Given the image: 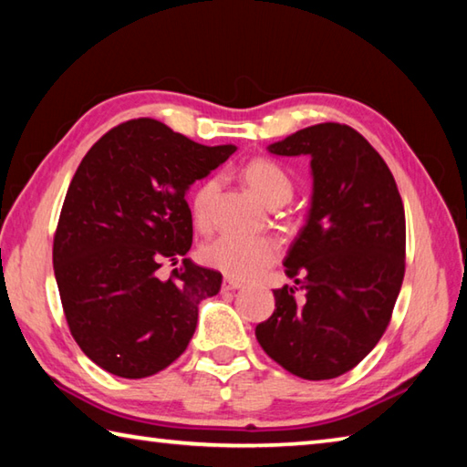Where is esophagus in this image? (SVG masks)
Segmentation results:
<instances>
[{"label": "esophagus", "mask_w": 467, "mask_h": 467, "mask_svg": "<svg viewBox=\"0 0 467 467\" xmlns=\"http://www.w3.org/2000/svg\"><path fill=\"white\" fill-rule=\"evenodd\" d=\"M244 283L235 281V279H225L223 281V291H235V289H242Z\"/></svg>", "instance_id": "34e87169"}]
</instances>
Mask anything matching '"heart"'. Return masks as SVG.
Masks as SVG:
<instances>
[{
    "mask_svg": "<svg viewBox=\"0 0 467 467\" xmlns=\"http://www.w3.org/2000/svg\"><path fill=\"white\" fill-rule=\"evenodd\" d=\"M244 178L260 201L268 207L289 202L296 184L287 170L273 160H252L244 168ZM219 188L217 178H209L192 194V217L201 229L211 225V204ZM279 258V244L266 235L223 234L202 248V260L234 279H254Z\"/></svg>",
    "mask_w": 467,
    "mask_h": 467,
    "instance_id": "b5f03b06",
    "label": "heart"
}]
</instances>
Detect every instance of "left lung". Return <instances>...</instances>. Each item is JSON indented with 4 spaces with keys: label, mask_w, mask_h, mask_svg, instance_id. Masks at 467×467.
I'll use <instances>...</instances> for the list:
<instances>
[{
    "label": "left lung",
    "mask_w": 467,
    "mask_h": 467,
    "mask_svg": "<svg viewBox=\"0 0 467 467\" xmlns=\"http://www.w3.org/2000/svg\"><path fill=\"white\" fill-rule=\"evenodd\" d=\"M268 151L309 155L314 194L283 263L299 287L273 291L275 312L256 338L297 378L334 379L371 353L391 320L406 271L402 196L388 163L348 125L320 122Z\"/></svg>",
    "instance_id": "obj_1"
}]
</instances>
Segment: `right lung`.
<instances>
[{
    "mask_svg": "<svg viewBox=\"0 0 467 467\" xmlns=\"http://www.w3.org/2000/svg\"><path fill=\"white\" fill-rule=\"evenodd\" d=\"M234 151L133 119L81 160L57 223L53 266L71 337L104 371L150 378L186 350L199 304L221 289V273L184 258L192 244L186 191ZM178 257L171 279L160 280L162 260Z\"/></svg>",
    "mask_w": 467,
    "mask_h": 467,
    "instance_id": "1",
    "label": "right lung"
}]
</instances>
